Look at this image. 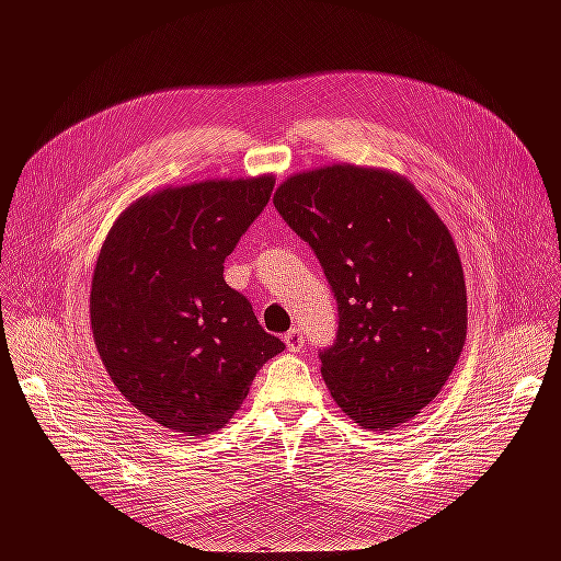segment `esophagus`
<instances>
[{
  "label": "esophagus",
  "mask_w": 561,
  "mask_h": 561,
  "mask_svg": "<svg viewBox=\"0 0 561 561\" xmlns=\"http://www.w3.org/2000/svg\"><path fill=\"white\" fill-rule=\"evenodd\" d=\"M284 343L288 352H298L305 345V334L300 332V328H293L284 334Z\"/></svg>",
  "instance_id": "1"
}]
</instances>
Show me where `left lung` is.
I'll use <instances>...</instances> for the list:
<instances>
[{
    "label": "left lung",
    "instance_id": "1",
    "mask_svg": "<svg viewBox=\"0 0 561 561\" xmlns=\"http://www.w3.org/2000/svg\"><path fill=\"white\" fill-rule=\"evenodd\" d=\"M284 222L313 250L339 309L320 373L368 430L416 416L450 377L466 341V284L453 236L400 174L330 165L286 180Z\"/></svg>",
    "mask_w": 561,
    "mask_h": 561
}]
</instances>
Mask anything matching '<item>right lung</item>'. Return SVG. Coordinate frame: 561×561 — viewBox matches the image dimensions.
Here are the masks:
<instances>
[{"instance_id": "right-lung-1", "label": "right lung", "mask_w": 561, "mask_h": 561, "mask_svg": "<svg viewBox=\"0 0 561 561\" xmlns=\"http://www.w3.org/2000/svg\"><path fill=\"white\" fill-rule=\"evenodd\" d=\"M273 184L259 176L145 195L102 245L91 288L98 352L117 391L170 432L222 427L284 350L222 277Z\"/></svg>"}]
</instances>
